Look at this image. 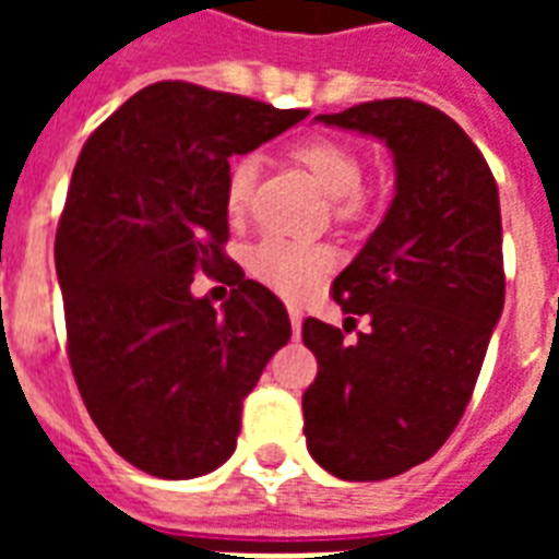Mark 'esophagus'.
Here are the masks:
<instances>
[{
	"instance_id": "1",
	"label": "esophagus",
	"mask_w": 559,
	"mask_h": 559,
	"mask_svg": "<svg viewBox=\"0 0 559 559\" xmlns=\"http://www.w3.org/2000/svg\"><path fill=\"white\" fill-rule=\"evenodd\" d=\"M289 324H293V336H301V322H305V316H301V310L298 307H289Z\"/></svg>"
}]
</instances>
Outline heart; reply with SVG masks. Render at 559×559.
Here are the masks:
<instances>
[{"label":"heart","instance_id":"obj_1","mask_svg":"<svg viewBox=\"0 0 559 559\" xmlns=\"http://www.w3.org/2000/svg\"><path fill=\"white\" fill-rule=\"evenodd\" d=\"M289 159L316 179L331 200H336L333 211L336 217L350 219L366 209V191H362V156L357 147H350L333 135H307L289 147ZM254 179H258V162L243 156L235 159L226 170L223 200L231 217H240L252 200ZM333 252L319 243H296L287 237L270 235L249 252V272L270 289L287 298H301L331 272Z\"/></svg>","mask_w":559,"mask_h":559}]
</instances>
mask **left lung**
Segmentation results:
<instances>
[{
	"label": "left lung",
	"instance_id": "1",
	"mask_svg": "<svg viewBox=\"0 0 559 559\" xmlns=\"http://www.w3.org/2000/svg\"><path fill=\"white\" fill-rule=\"evenodd\" d=\"M316 121L377 135L394 156V200L333 281L368 316L345 333L307 319L319 373L301 397L307 450L345 481H382L441 450L467 408L504 307L502 211L485 156L424 100H368Z\"/></svg>",
	"mask_w": 559,
	"mask_h": 559
}]
</instances>
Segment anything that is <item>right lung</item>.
<instances>
[{
    "mask_svg": "<svg viewBox=\"0 0 559 559\" xmlns=\"http://www.w3.org/2000/svg\"><path fill=\"white\" fill-rule=\"evenodd\" d=\"M310 116L186 81L144 86L86 139L55 237L74 382L107 443L156 478L235 452L246 394L289 342L287 310L223 246L228 156ZM205 271L223 311L190 296Z\"/></svg>",
    "mask_w": 559,
    "mask_h": 559,
    "instance_id": "right-lung-1",
    "label": "right lung"
}]
</instances>
